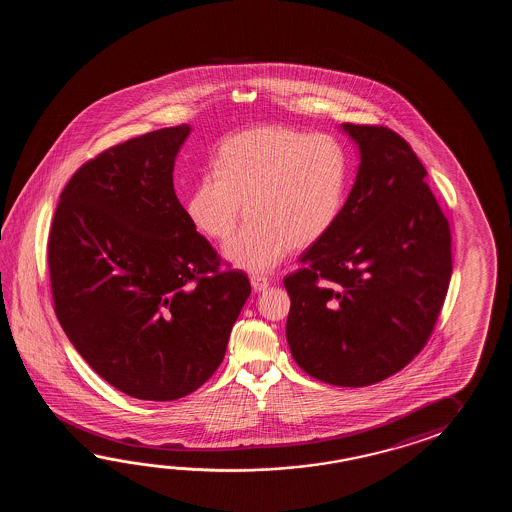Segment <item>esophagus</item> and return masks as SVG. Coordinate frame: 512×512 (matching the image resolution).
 I'll return each instance as SVG.
<instances>
[{
    "label": "esophagus",
    "instance_id": "obj_1",
    "mask_svg": "<svg viewBox=\"0 0 512 512\" xmlns=\"http://www.w3.org/2000/svg\"><path fill=\"white\" fill-rule=\"evenodd\" d=\"M251 285L256 293H261V291H265L269 287V280L263 278V276H251Z\"/></svg>",
    "mask_w": 512,
    "mask_h": 512
}]
</instances>
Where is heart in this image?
Here are the masks:
<instances>
[{
  "instance_id": "obj_1",
  "label": "heart",
  "mask_w": 512,
  "mask_h": 512,
  "mask_svg": "<svg viewBox=\"0 0 512 512\" xmlns=\"http://www.w3.org/2000/svg\"><path fill=\"white\" fill-rule=\"evenodd\" d=\"M348 161L337 142L287 126H258L219 148L218 172H207L186 197L197 230L229 240L245 212L247 225L223 258L252 274L271 272L293 249L322 240L346 196Z\"/></svg>"
}]
</instances>
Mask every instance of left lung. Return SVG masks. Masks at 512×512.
<instances>
[{
    "instance_id": "obj_1",
    "label": "left lung",
    "mask_w": 512,
    "mask_h": 512,
    "mask_svg": "<svg viewBox=\"0 0 512 512\" xmlns=\"http://www.w3.org/2000/svg\"><path fill=\"white\" fill-rule=\"evenodd\" d=\"M359 150L355 183L326 236L283 285L287 344L318 381L360 388L423 349L452 274L450 229L414 150L395 131L340 124Z\"/></svg>"
}]
</instances>
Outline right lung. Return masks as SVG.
I'll use <instances>...</instances> for the list:
<instances>
[{
    "label": "right lung",
    "instance_id": "right-lung-1",
    "mask_svg": "<svg viewBox=\"0 0 512 512\" xmlns=\"http://www.w3.org/2000/svg\"><path fill=\"white\" fill-rule=\"evenodd\" d=\"M192 128L113 146L67 183L49 234L55 311L104 381L141 401L196 392L223 362L251 294L174 190L175 159Z\"/></svg>",
    "mask_w": 512,
    "mask_h": 512
}]
</instances>
